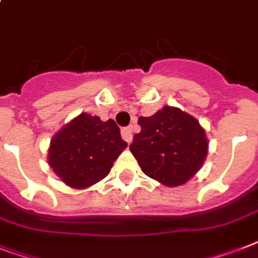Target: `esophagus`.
Here are the masks:
<instances>
[{
  "label": "esophagus",
  "mask_w": 258,
  "mask_h": 258,
  "mask_svg": "<svg viewBox=\"0 0 258 258\" xmlns=\"http://www.w3.org/2000/svg\"><path fill=\"white\" fill-rule=\"evenodd\" d=\"M122 138L127 143H131V140H133V128L131 127H124V128H122Z\"/></svg>",
  "instance_id": "34e87169"
}]
</instances>
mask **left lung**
<instances>
[{
	"mask_svg": "<svg viewBox=\"0 0 258 258\" xmlns=\"http://www.w3.org/2000/svg\"><path fill=\"white\" fill-rule=\"evenodd\" d=\"M140 133L130 150L147 176L167 187L187 183L198 172L208 151V139L196 119L165 106L152 116H140Z\"/></svg>",
	"mask_w": 258,
	"mask_h": 258,
	"instance_id": "left-lung-1",
	"label": "left lung"
}]
</instances>
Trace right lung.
<instances>
[{
  "instance_id": "add662e5",
  "label": "right lung",
  "mask_w": 258,
  "mask_h": 258,
  "mask_svg": "<svg viewBox=\"0 0 258 258\" xmlns=\"http://www.w3.org/2000/svg\"><path fill=\"white\" fill-rule=\"evenodd\" d=\"M127 143L118 124L81 114L51 140L49 164L63 183L86 188L106 177Z\"/></svg>"
}]
</instances>
